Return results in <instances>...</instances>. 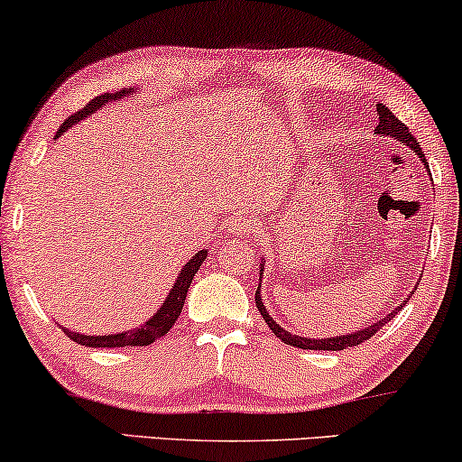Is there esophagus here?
<instances>
[{
  "label": "esophagus",
  "mask_w": 462,
  "mask_h": 462,
  "mask_svg": "<svg viewBox=\"0 0 462 462\" xmlns=\"http://www.w3.org/2000/svg\"><path fill=\"white\" fill-rule=\"evenodd\" d=\"M253 229H254V223L245 217H236L229 220V231L237 233V236H245V233H250Z\"/></svg>",
  "instance_id": "obj_1"
}]
</instances>
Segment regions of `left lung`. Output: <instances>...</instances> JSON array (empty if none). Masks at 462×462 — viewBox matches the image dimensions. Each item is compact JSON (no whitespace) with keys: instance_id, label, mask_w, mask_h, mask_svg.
<instances>
[{"instance_id":"obj_1","label":"left lung","mask_w":462,"mask_h":462,"mask_svg":"<svg viewBox=\"0 0 462 462\" xmlns=\"http://www.w3.org/2000/svg\"><path fill=\"white\" fill-rule=\"evenodd\" d=\"M375 110H377V118H380V123H377V127H375V134L377 135H391V137H394V140H399L401 143H405V146H410L411 151L418 154V159L422 161L424 167L429 170L427 157L422 154L420 143H418L416 137L411 135V131L407 129L405 125L401 123L399 118L394 116V114L388 110L384 104H375ZM261 263H263V265H261V273H263V269H265V261H261ZM411 295H414V291H411ZM254 301H256V308H259V311H261V316L265 319L269 328L273 331V335H278V337L282 339L284 344L297 346V348H303V350H346V348H350V346L363 344V341H367L371 335H375L377 331H380V328L384 327L388 320L394 319V314H397V311L405 305V301L397 305V308H393L391 314H386L384 319L374 322V325L367 327V328H361V331H355V333H348V335H337V337H327V339H311V337H299V335L289 333L286 328L280 327L278 322L272 319V316H269V311L265 310V305H263V299H261V286L256 289Z\"/></svg>"}]
</instances>
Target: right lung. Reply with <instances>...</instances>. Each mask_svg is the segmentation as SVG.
Wrapping results in <instances>:
<instances>
[{"mask_svg": "<svg viewBox=\"0 0 462 462\" xmlns=\"http://www.w3.org/2000/svg\"><path fill=\"white\" fill-rule=\"evenodd\" d=\"M135 91L134 88H129V91H116V93H104L99 95V97H95L88 101V104L82 107L80 112L71 114L69 118H65L61 123V127H59L57 137H61L65 131H68L71 125L85 121L87 116H91L93 112H97L99 107H104L107 101H116L125 97V95H134ZM208 256V250H199L193 259H190L187 265L182 267V272L178 273V280L173 282L171 291L167 292V299L163 301V305L154 311L152 319H148L146 322L140 328H131V331H123V333H114V335H82V333H76V331H69V328H63V333L68 335L69 339H74L76 344L80 346H87V348H125V346H148L152 344L154 339L163 337V335L170 331L173 327V322L178 320L180 311L184 308V299H187V292L190 289V282H193L195 273L199 272V267L203 265V261H206Z\"/></svg>", "mask_w": 462, "mask_h": 462, "instance_id": "add662e5", "label": "right lung"}]
</instances>
